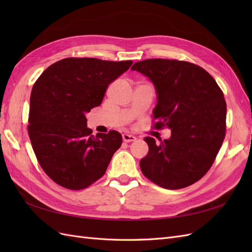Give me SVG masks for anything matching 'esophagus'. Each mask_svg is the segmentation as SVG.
<instances>
[{"label":"esophagus","instance_id":"obj_1","mask_svg":"<svg viewBox=\"0 0 252 252\" xmlns=\"http://www.w3.org/2000/svg\"><path fill=\"white\" fill-rule=\"evenodd\" d=\"M122 136H123V141L126 142V143H130V142H133V141L136 140L134 135L129 134V133H123V135H122Z\"/></svg>","mask_w":252,"mask_h":252}]
</instances>
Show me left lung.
I'll return each mask as SVG.
<instances>
[{
	"mask_svg": "<svg viewBox=\"0 0 252 252\" xmlns=\"http://www.w3.org/2000/svg\"><path fill=\"white\" fill-rule=\"evenodd\" d=\"M154 84L156 127L169 128V139L146 136L143 174L166 189L193 184L209 170L226 130V102L217 82L202 67L184 61L149 59L131 67Z\"/></svg>",
	"mask_w": 252,
	"mask_h": 252,
	"instance_id": "8db88e82",
	"label": "left lung"
}]
</instances>
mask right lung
Wrapping results in <instances>:
<instances>
[{
    "mask_svg": "<svg viewBox=\"0 0 252 252\" xmlns=\"http://www.w3.org/2000/svg\"><path fill=\"white\" fill-rule=\"evenodd\" d=\"M132 61L68 58L49 66L30 95L28 134L43 170L57 184L80 190L102 178L122 144L116 130L93 135L86 114Z\"/></svg>",
    "mask_w": 252,
    "mask_h": 252,
    "instance_id": "1",
    "label": "right lung"
}]
</instances>
